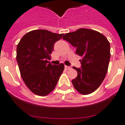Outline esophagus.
I'll list each match as a JSON object with an SVG mask.
<instances>
[{"label": "esophagus", "instance_id": "esophagus-1", "mask_svg": "<svg viewBox=\"0 0 125 125\" xmlns=\"http://www.w3.org/2000/svg\"><path fill=\"white\" fill-rule=\"evenodd\" d=\"M65 69H66V70H70V69H71V67L65 65Z\"/></svg>", "mask_w": 125, "mask_h": 125}]
</instances>
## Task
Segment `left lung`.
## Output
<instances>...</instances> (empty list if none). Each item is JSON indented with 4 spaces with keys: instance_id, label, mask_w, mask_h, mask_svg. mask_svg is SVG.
<instances>
[{
    "instance_id": "left-lung-1",
    "label": "left lung",
    "mask_w": 125,
    "mask_h": 125,
    "mask_svg": "<svg viewBox=\"0 0 125 125\" xmlns=\"http://www.w3.org/2000/svg\"><path fill=\"white\" fill-rule=\"evenodd\" d=\"M63 39L76 47V54L82 57L81 68L72 80L74 87L82 95H88L101 85L108 71L110 45L103 34L95 30L80 28L65 34Z\"/></svg>"
}]
</instances>
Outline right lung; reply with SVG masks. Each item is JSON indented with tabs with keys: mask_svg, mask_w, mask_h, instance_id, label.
<instances>
[{
	"mask_svg": "<svg viewBox=\"0 0 125 125\" xmlns=\"http://www.w3.org/2000/svg\"><path fill=\"white\" fill-rule=\"evenodd\" d=\"M63 34L46 30H35L26 33L17 46V62L21 76L30 91L46 96L56 87L64 65L49 62L54 45Z\"/></svg>",
	"mask_w": 125,
	"mask_h": 125,
	"instance_id": "obj_1",
	"label": "right lung"
}]
</instances>
